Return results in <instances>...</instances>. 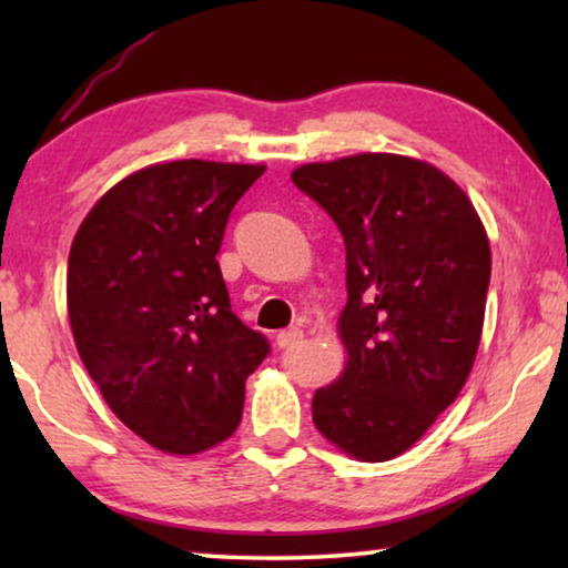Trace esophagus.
<instances>
[{
	"mask_svg": "<svg viewBox=\"0 0 568 568\" xmlns=\"http://www.w3.org/2000/svg\"><path fill=\"white\" fill-rule=\"evenodd\" d=\"M301 341H303V331H301V328H287V331H281V333H277V338H275L277 348H291V345L301 343Z\"/></svg>",
	"mask_w": 568,
	"mask_h": 568,
	"instance_id": "obj_1",
	"label": "esophagus"
}]
</instances>
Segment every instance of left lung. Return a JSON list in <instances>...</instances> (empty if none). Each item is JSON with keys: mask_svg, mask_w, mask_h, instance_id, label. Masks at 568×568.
<instances>
[{"mask_svg": "<svg viewBox=\"0 0 568 568\" xmlns=\"http://www.w3.org/2000/svg\"><path fill=\"white\" fill-rule=\"evenodd\" d=\"M291 178L345 243L348 363L315 390L313 423L345 454L381 464L416 444L464 388L491 281L486 230L466 192L420 160L363 152Z\"/></svg>", "mask_w": 568, "mask_h": 568, "instance_id": "left-lung-1", "label": "left lung"}]
</instances>
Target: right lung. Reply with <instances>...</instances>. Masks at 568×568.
I'll return each mask as SVG.
<instances>
[{
  "label": "right lung",
  "mask_w": 568,
  "mask_h": 568,
  "mask_svg": "<svg viewBox=\"0 0 568 568\" xmlns=\"http://www.w3.org/2000/svg\"><path fill=\"white\" fill-rule=\"evenodd\" d=\"M263 165L178 160L118 182L90 210L67 265L84 368L124 426L190 456L235 434L245 381L271 343L237 318L217 253Z\"/></svg>",
  "instance_id": "right-lung-1"
}]
</instances>
